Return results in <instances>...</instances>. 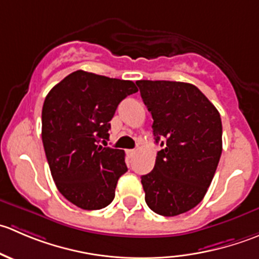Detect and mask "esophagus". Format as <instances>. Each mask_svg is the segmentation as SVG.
<instances>
[{"instance_id":"esophagus-1","label":"esophagus","mask_w":259,"mask_h":259,"mask_svg":"<svg viewBox=\"0 0 259 259\" xmlns=\"http://www.w3.org/2000/svg\"><path fill=\"white\" fill-rule=\"evenodd\" d=\"M135 153H137V150H134V149H129V150H126L127 156H130V158H132V156H134Z\"/></svg>"}]
</instances>
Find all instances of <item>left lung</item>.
Segmentation results:
<instances>
[{
    "mask_svg": "<svg viewBox=\"0 0 259 259\" xmlns=\"http://www.w3.org/2000/svg\"><path fill=\"white\" fill-rule=\"evenodd\" d=\"M153 116L156 154L154 169L142 177L151 210L174 217L204 198L222 154V120L215 106L192 83L137 81Z\"/></svg>",
    "mask_w": 259,
    "mask_h": 259,
    "instance_id": "left-lung-1",
    "label": "left lung"
}]
</instances>
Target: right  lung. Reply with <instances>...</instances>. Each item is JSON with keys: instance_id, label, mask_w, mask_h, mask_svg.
<instances>
[{"instance_id": "right-lung-1", "label": "right lung", "mask_w": 259, "mask_h": 259, "mask_svg": "<svg viewBox=\"0 0 259 259\" xmlns=\"http://www.w3.org/2000/svg\"><path fill=\"white\" fill-rule=\"evenodd\" d=\"M133 81L82 70L50 90L42 106V143L59 192L81 209L113 202L117 180L127 168L125 153L100 145L120 101L137 93Z\"/></svg>"}]
</instances>
